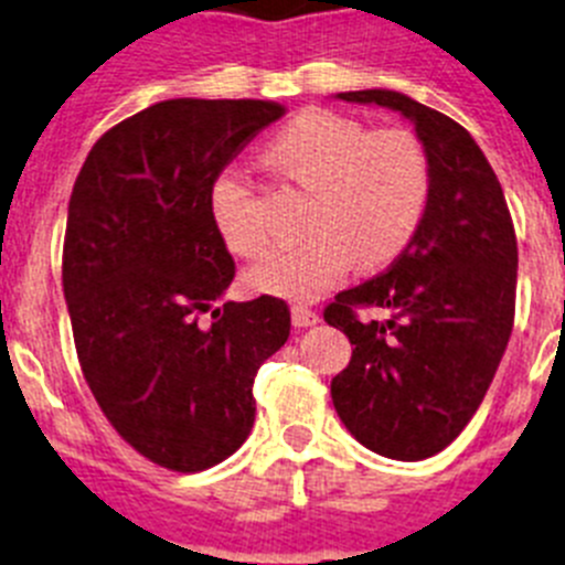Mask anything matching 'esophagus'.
I'll list each match as a JSON object with an SVG mask.
<instances>
[{
    "instance_id": "1",
    "label": "esophagus",
    "mask_w": 565,
    "mask_h": 565,
    "mask_svg": "<svg viewBox=\"0 0 565 565\" xmlns=\"http://www.w3.org/2000/svg\"><path fill=\"white\" fill-rule=\"evenodd\" d=\"M291 322H294V328H311L319 322V313L311 311V308H306V306H294Z\"/></svg>"
}]
</instances>
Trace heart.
Masks as SVG:
<instances>
[{"mask_svg":"<svg viewBox=\"0 0 565 565\" xmlns=\"http://www.w3.org/2000/svg\"><path fill=\"white\" fill-rule=\"evenodd\" d=\"M268 158L311 192L306 243L274 252L246 274L254 291L271 297L317 299L353 263L362 271L387 266L411 243L430 201V158L411 129H371L331 109H308L274 138ZM209 209L234 254L266 252L257 192L239 169L214 178Z\"/></svg>","mask_w":565,"mask_h":565,"instance_id":"obj_1","label":"heart"}]
</instances>
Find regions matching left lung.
<instances>
[{
    "instance_id": "1",
    "label": "left lung",
    "mask_w": 565,
    "mask_h": 565,
    "mask_svg": "<svg viewBox=\"0 0 565 565\" xmlns=\"http://www.w3.org/2000/svg\"><path fill=\"white\" fill-rule=\"evenodd\" d=\"M337 98L411 118L433 169L430 201L391 268L337 294L328 326L353 356L331 382L333 407L367 450L396 461L441 452L487 396L515 322L518 239L481 147L458 121L393 89ZM379 307L387 320H364Z\"/></svg>"
}]
</instances>
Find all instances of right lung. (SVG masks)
Wrapping results in <instances>:
<instances>
[{
	"instance_id": "obj_1",
	"label": "right lung",
	"mask_w": 565,
	"mask_h": 565,
	"mask_svg": "<svg viewBox=\"0 0 565 565\" xmlns=\"http://www.w3.org/2000/svg\"><path fill=\"white\" fill-rule=\"evenodd\" d=\"M282 113L254 98L152 104L98 138L70 194L62 282L82 373L115 433L172 472L239 450L254 376L291 333L268 294L217 306L234 259L209 209L214 178Z\"/></svg>"
}]
</instances>
